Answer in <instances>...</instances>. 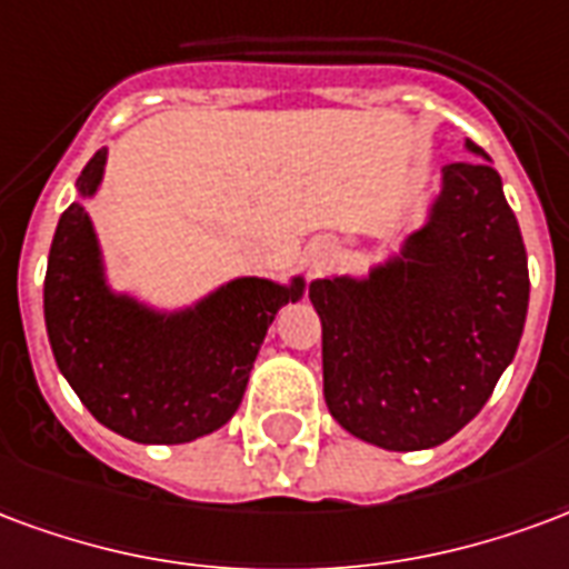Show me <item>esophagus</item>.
<instances>
[{
  "label": "esophagus",
  "instance_id": "1",
  "mask_svg": "<svg viewBox=\"0 0 569 569\" xmlns=\"http://www.w3.org/2000/svg\"><path fill=\"white\" fill-rule=\"evenodd\" d=\"M330 254H333V244L327 242V239H318L312 244V251H309V260H312V267H325Z\"/></svg>",
  "mask_w": 569,
  "mask_h": 569
}]
</instances>
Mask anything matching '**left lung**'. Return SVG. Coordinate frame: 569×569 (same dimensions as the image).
Segmentation results:
<instances>
[{"instance_id": "obj_1", "label": "left lung", "mask_w": 569, "mask_h": 569, "mask_svg": "<svg viewBox=\"0 0 569 569\" xmlns=\"http://www.w3.org/2000/svg\"><path fill=\"white\" fill-rule=\"evenodd\" d=\"M442 169L421 230L367 279L309 284L325 400L351 437L433 449L470 425L516 358L530 279L503 181L479 144Z\"/></svg>"}]
</instances>
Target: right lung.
Returning <instances> with one entry per match:
<instances>
[{"label":"right lung","instance_id":"1","mask_svg":"<svg viewBox=\"0 0 569 569\" xmlns=\"http://www.w3.org/2000/svg\"><path fill=\"white\" fill-rule=\"evenodd\" d=\"M106 148L78 176L93 197ZM306 290L302 276L279 284L233 279L181 312H157L106 281L97 230L81 202L60 214L44 276V325L57 367L99 425L148 446L190 442L223 427L272 318Z\"/></svg>","mask_w":569,"mask_h":569}]
</instances>
